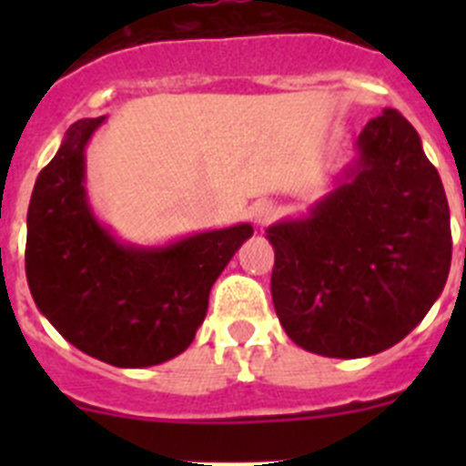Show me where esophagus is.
Segmentation results:
<instances>
[{"label":"esophagus","instance_id":"34e87169","mask_svg":"<svg viewBox=\"0 0 466 466\" xmlns=\"http://www.w3.org/2000/svg\"><path fill=\"white\" fill-rule=\"evenodd\" d=\"M275 205L270 200H258V203L252 205V217L258 226H266L275 217Z\"/></svg>","mask_w":466,"mask_h":466}]
</instances>
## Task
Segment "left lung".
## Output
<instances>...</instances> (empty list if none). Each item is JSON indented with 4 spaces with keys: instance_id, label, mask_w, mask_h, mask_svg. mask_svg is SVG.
I'll return each mask as SVG.
<instances>
[{
    "instance_id": "1",
    "label": "left lung",
    "mask_w": 466,
    "mask_h": 466,
    "mask_svg": "<svg viewBox=\"0 0 466 466\" xmlns=\"http://www.w3.org/2000/svg\"><path fill=\"white\" fill-rule=\"evenodd\" d=\"M279 324L299 348L360 360L418 327L446 287L451 209L420 135L397 109L361 127L355 158L300 217L266 228Z\"/></svg>"
}]
</instances>
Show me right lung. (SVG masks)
Segmentation results:
<instances>
[{"instance_id":"right-lung-1","label":"right lung","mask_w":466,"mask_h":466,"mask_svg":"<svg viewBox=\"0 0 466 466\" xmlns=\"http://www.w3.org/2000/svg\"><path fill=\"white\" fill-rule=\"evenodd\" d=\"M106 116L81 118L39 172L27 209L32 299L65 340L118 369L182 355L208 315L212 284L252 224L133 245L97 219L86 191V147Z\"/></svg>"}]
</instances>
